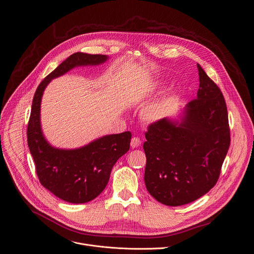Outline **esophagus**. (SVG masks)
I'll return each instance as SVG.
<instances>
[{
    "mask_svg": "<svg viewBox=\"0 0 254 254\" xmlns=\"http://www.w3.org/2000/svg\"><path fill=\"white\" fill-rule=\"evenodd\" d=\"M141 145V140H140V137H137V136H133L132 139H131V141H130V146L132 147V148H137Z\"/></svg>",
    "mask_w": 254,
    "mask_h": 254,
    "instance_id": "obj_1",
    "label": "esophagus"
}]
</instances>
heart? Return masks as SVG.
I'll return each mask as SVG.
<instances>
[{
	"instance_id": "b5f03b06",
	"label": "heart",
	"mask_w": 254,
	"mask_h": 254,
	"mask_svg": "<svg viewBox=\"0 0 254 254\" xmlns=\"http://www.w3.org/2000/svg\"><path fill=\"white\" fill-rule=\"evenodd\" d=\"M168 103L169 101L167 99H161L156 103L150 105L143 111V114H142L143 119L146 122H151V123L162 119L164 117V114L166 113Z\"/></svg>"
}]
</instances>
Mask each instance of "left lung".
Masks as SVG:
<instances>
[{
    "mask_svg": "<svg viewBox=\"0 0 254 254\" xmlns=\"http://www.w3.org/2000/svg\"><path fill=\"white\" fill-rule=\"evenodd\" d=\"M197 70V96L181 122L159 120L145 132L146 188L166 205L190 203L213 189L231 141L222 92L198 64Z\"/></svg>",
    "mask_w": 254,
    "mask_h": 254,
    "instance_id": "1",
    "label": "left lung"
}]
</instances>
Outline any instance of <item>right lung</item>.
<instances>
[{"instance_id": "right-lung-1", "label": "right lung", "mask_w": 254, "mask_h": 254, "mask_svg": "<svg viewBox=\"0 0 254 254\" xmlns=\"http://www.w3.org/2000/svg\"><path fill=\"white\" fill-rule=\"evenodd\" d=\"M106 60L105 55L73 54L41 81L32 100L27 142L37 177L45 189L67 202H88L103 191L114 164L129 149L131 133L105 135L76 150L56 149L45 141L41 131V97L52 79L75 66L99 64Z\"/></svg>"}]
</instances>
